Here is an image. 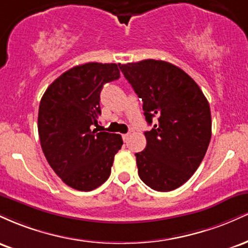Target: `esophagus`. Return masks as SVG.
Returning <instances> with one entry per match:
<instances>
[{
    "mask_svg": "<svg viewBox=\"0 0 248 248\" xmlns=\"http://www.w3.org/2000/svg\"><path fill=\"white\" fill-rule=\"evenodd\" d=\"M122 139H124V142H127L128 139H129V134H124V135H122Z\"/></svg>",
    "mask_w": 248,
    "mask_h": 248,
    "instance_id": "obj_1",
    "label": "esophagus"
}]
</instances>
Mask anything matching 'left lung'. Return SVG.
I'll list each match as a JSON object with an SVG mask.
<instances>
[{"label": "left lung", "mask_w": 248, "mask_h": 248, "mask_svg": "<svg viewBox=\"0 0 248 248\" xmlns=\"http://www.w3.org/2000/svg\"><path fill=\"white\" fill-rule=\"evenodd\" d=\"M139 98L152 130L136 153L139 176L156 191H171L197 170L211 140L209 102L196 81L168 62L144 59L119 64Z\"/></svg>", "instance_id": "obj_1"}]
</instances>
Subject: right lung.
I'll return each mask as SVG.
<instances>
[{
  "mask_svg": "<svg viewBox=\"0 0 248 248\" xmlns=\"http://www.w3.org/2000/svg\"><path fill=\"white\" fill-rule=\"evenodd\" d=\"M120 78L116 64L87 62L56 79L42 96L38 134L45 157L65 184L91 191L110 175L121 135L98 132L100 92Z\"/></svg>",
  "mask_w": 248,
  "mask_h": 248,
  "instance_id": "1",
  "label": "right lung"
}]
</instances>
